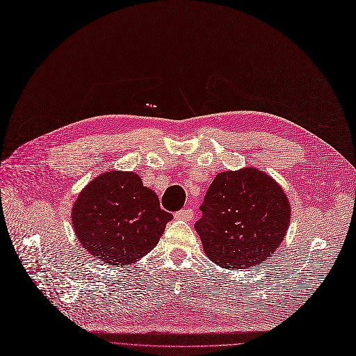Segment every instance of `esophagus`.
Segmentation results:
<instances>
[{"mask_svg": "<svg viewBox=\"0 0 356 356\" xmlns=\"http://www.w3.org/2000/svg\"><path fill=\"white\" fill-rule=\"evenodd\" d=\"M175 217L177 220H185V221H191L193 218V211L192 208H185V209H180V211H177L175 214Z\"/></svg>", "mask_w": 356, "mask_h": 356, "instance_id": "34e87169", "label": "esophagus"}]
</instances>
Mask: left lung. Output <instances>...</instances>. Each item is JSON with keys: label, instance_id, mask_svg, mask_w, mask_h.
Returning a JSON list of instances; mask_svg holds the SVG:
<instances>
[{"label": "left lung", "instance_id": "left-lung-1", "mask_svg": "<svg viewBox=\"0 0 356 356\" xmlns=\"http://www.w3.org/2000/svg\"><path fill=\"white\" fill-rule=\"evenodd\" d=\"M200 209L195 229L204 251L227 270L255 267L271 257L291 221L284 191L254 167L217 175Z\"/></svg>", "mask_w": 356, "mask_h": 356}]
</instances>
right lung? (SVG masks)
Wrapping results in <instances>:
<instances>
[{
    "label": "right lung",
    "mask_w": 356,
    "mask_h": 356,
    "mask_svg": "<svg viewBox=\"0 0 356 356\" xmlns=\"http://www.w3.org/2000/svg\"><path fill=\"white\" fill-rule=\"evenodd\" d=\"M154 191L134 171H107L79 193L72 225L86 251L107 266L126 267L151 252L167 222Z\"/></svg>",
    "instance_id": "add662e5"
}]
</instances>
